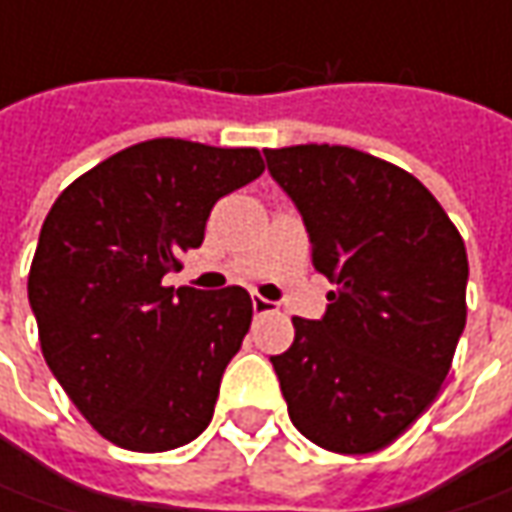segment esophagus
Returning a JSON list of instances; mask_svg holds the SVG:
<instances>
[{
	"label": "esophagus",
	"instance_id": "obj_1",
	"mask_svg": "<svg viewBox=\"0 0 512 512\" xmlns=\"http://www.w3.org/2000/svg\"><path fill=\"white\" fill-rule=\"evenodd\" d=\"M250 302H253V313H256V316H262V313H270V310H273V302L265 299V296H259V293H256Z\"/></svg>",
	"mask_w": 512,
	"mask_h": 512
}]
</instances>
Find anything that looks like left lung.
Wrapping results in <instances>:
<instances>
[{
    "label": "left lung",
    "mask_w": 512,
    "mask_h": 512,
    "mask_svg": "<svg viewBox=\"0 0 512 512\" xmlns=\"http://www.w3.org/2000/svg\"><path fill=\"white\" fill-rule=\"evenodd\" d=\"M336 290L270 356L290 422L333 453H376L439 396L467 322V250L407 170L342 145L265 150Z\"/></svg>",
    "instance_id": "1"
}]
</instances>
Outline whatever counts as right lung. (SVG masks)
Returning a JSON list of instances; mask_svg holds the SVG:
<instances>
[{
	"label": "right lung",
	"mask_w": 512,
	"mask_h": 512,
	"mask_svg": "<svg viewBox=\"0 0 512 512\" xmlns=\"http://www.w3.org/2000/svg\"><path fill=\"white\" fill-rule=\"evenodd\" d=\"M262 170L256 148L150 139L79 176L50 207L30 310L50 373L108 442L162 453L213 419L250 327V296L162 279L202 245L213 205Z\"/></svg>",
	"instance_id": "1"
}]
</instances>
